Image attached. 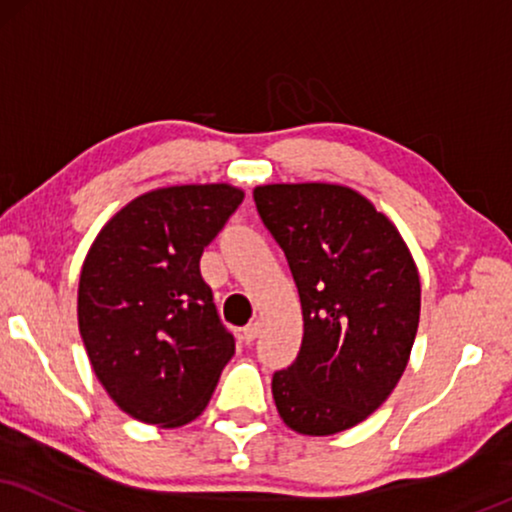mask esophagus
<instances>
[{"label":"esophagus","mask_w":512,"mask_h":512,"mask_svg":"<svg viewBox=\"0 0 512 512\" xmlns=\"http://www.w3.org/2000/svg\"><path fill=\"white\" fill-rule=\"evenodd\" d=\"M244 339L246 342H254V339L258 337V332H261V323H258V320H254V323H249L244 327Z\"/></svg>","instance_id":"34e87169"}]
</instances>
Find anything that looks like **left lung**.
<instances>
[{
  "mask_svg": "<svg viewBox=\"0 0 512 512\" xmlns=\"http://www.w3.org/2000/svg\"><path fill=\"white\" fill-rule=\"evenodd\" d=\"M263 225L285 251L304 339L273 375L277 413L327 437L375 413L401 380L420 323V277L394 223L342 185L254 189Z\"/></svg>",
  "mask_w": 512,
  "mask_h": 512,
  "instance_id": "obj_1",
  "label": "left lung"
}]
</instances>
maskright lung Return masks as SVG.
I'll return each instance as SVG.
<instances>
[{"label":"right lung","mask_w":512,"mask_h":512,"mask_svg":"<svg viewBox=\"0 0 512 512\" xmlns=\"http://www.w3.org/2000/svg\"><path fill=\"white\" fill-rule=\"evenodd\" d=\"M242 199L232 185L154 189L121 208L87 251L80 337L106 394L135 420L192 422L235 353L199 261Z\"/></svg>","instance_id":"obj_1"}]
</instances>
